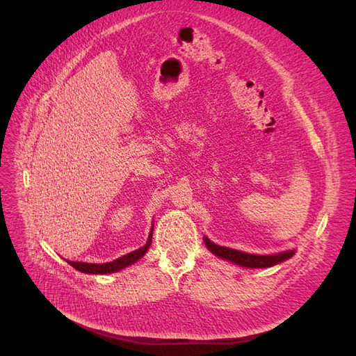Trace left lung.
Returning <instances> with one entry per match:
<instances>
[{
    "label": "left lung",
    "mask_w": 356,
    "mask_h": 356,
    "mask_svg": "<svg viewBox=\"0 0 356 356\" xmlns=\"http://www.w3.org/2000/svg\"><path fill=\"white\" fill-rule=\"evenodd\" d=\"M204 244L212 251L215 255L228 259L231 263H235L242 267H248V268H261V267H273L275 264L283 263V261L289 259L293 257V251L282 252V254H275V255H252V254H245L236 250H231L227 247H219L213 242H211L208 238H204Z\"/></svg>",
    "instance_id": "obj_1"
}]
</instances>
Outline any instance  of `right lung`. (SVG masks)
Masks as SVG:
<instances>
[{
    "instance_id": "obj_1",
    "label": "right lung",
    "mask_w": 356,
    "mask_h": 356,
    "mask_svg": "<svg viewBox=\"0 0 356 356\" xmlns=\"http://www.w3.org/2000/svg\"><path fill=\"white\" fill-rule=\"evenodd\" d=\"M153 232V231H152ZM152 238H153V234H149L148 236V241L147 244L144 247H141L140 250H136L133 252H129L115 261H112V263H105V264H88V263H72V261H67V263L73 267L76 268L78 271L81 273H86V274H109V273H117L131 264H134L136 261H138L145 252L149 248V245H152Z\"/></svg>"
}]
</instances>
